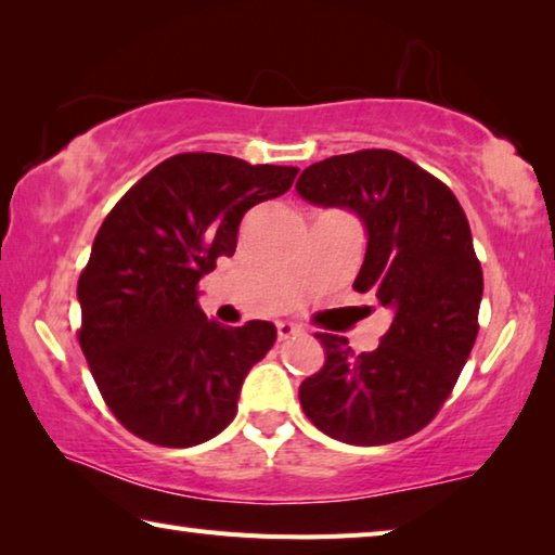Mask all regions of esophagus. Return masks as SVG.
Listing matches in <instances>:
<instances>
[{"label":"esophagus","mask_w":555,"mask_h":555,"mask_svg":"<svg viewBox=\"0 0 555 555\" xmlns=\"http://www.w3.org/2000/svg\"><path fill=\"white\" fill-rule=\"evenodd\" d=\"M276 333H279V340H288V337H294V335L300 333V327L294 325V323H288V321H281V323H276Z\"/></svg>","instance_id":"esophagus-1"}]
</instances>
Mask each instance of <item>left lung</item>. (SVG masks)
<instances>
[{
	"mask_svg": "<svg viewBox=\"0 0 555 555\" xmlns=\"http://www.w3.org/2000/svg\"><path fill=\"white\" fill-rule=\"evenodd\" d=\"M296 193L357 215L367 249L354 291L391 311L372 352L343 335H315L325 364L298 389L311 424L347 446H387L418 434L463 372L477 337L482 269L463 208L406 156L387 149L308 166Z\"/></svg>",
	"mask_w": 555,
	"mask_h": 555,
	"instance_id": "8db88e82",
	"label": "left lung"
}]
</instances>
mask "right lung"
Here are the masks:
<instances>
[{
    "label": "right lung",
    "mask_w": 555,
    "mask_h": 555,
    "mask_svg": "<svg viewBox=\"0 0 555 555\" xmlns=\"http://www.w3.org/2000/svg\"><path fill=\"white\" fill-rule=\"evenodd\" d=\"M298 168L178 154L131 185L102 222L78 281L80 347L131 434L191 448L232 424L244 377L276 327H228L201 311L198 281L232 257L244 212L284 195Z\"/></svg>",
    "instance_id": "right-lung-1"
}]
</instances>
